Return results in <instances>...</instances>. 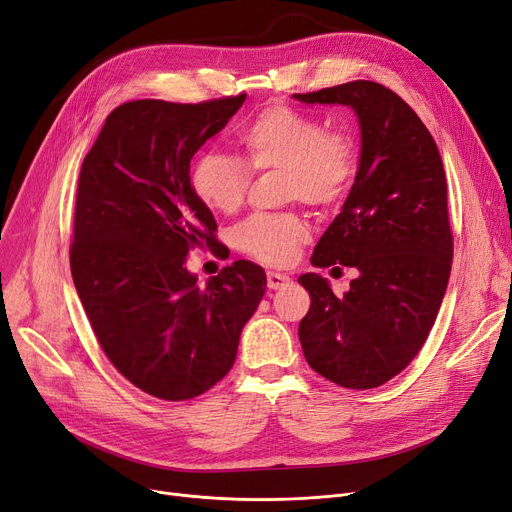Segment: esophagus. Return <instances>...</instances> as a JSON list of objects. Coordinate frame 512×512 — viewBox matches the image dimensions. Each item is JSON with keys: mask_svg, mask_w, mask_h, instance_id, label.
<instances>
[{"mask_svg": "<svg viewBox=\"0 0 512 512\" xmlns=\"http://www.w3.org/2000/svg\"><path fill=\"white\" fill-rule=\"evenodd\" d=\"M291 285V278L280 272H268V289H285Z\"/></svg>", "mask_w": 512, "mask_h": 512, "instance_id": "esophagus-1", "label": "esophagus"}]
</instances>
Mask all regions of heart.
Segmentation results:
<instances>
[{"instance_id": "1", "label": "heart", "mask_w": 512, "mask_h": 512, "mask_svg": "<svg viewBox=\"0 0 512 512\" xmlns=\"http://www.w3.org/2000/svg\"><path fill=\"white\" fill-rule=\"evenodd\" d=\"M238 143L242 160L202 151L192 166V189L198 200L219 215H232L244 202L251 173L282 170L285 200L308 206H329L346 194L356 168V147L344 132H327V126L289 105H270L246 124ZM306 221L295 213L253 215L234 230L242 253L285 266L308 240Z\"/></svg>"}]
</instances>
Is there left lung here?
Here are the masks:
<instances>
[{"mask_svg": "<svg viewBox=\"0 0 512 512\" xmlns=\"http://www.w3.org/2000/svg\"><path fill=\"white\" fill-rule=\"evenodd\" d=\"M308 105H346L361 128L350 194L318 240V268H354L350 291L299 276L312 306L299 323L308 365L333 384L369 390L399 375L424 346L451 272L453 240L439 147L399 94L356 80L308 94Z\"/></svg>", "mask_w": 512, "mask_h": 512, "instance_id": "1", "label": "left lung"}]
</instances>
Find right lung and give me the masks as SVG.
<instances>
[{
  "label": "right lung",
  "mask_w": 512,
  "mask_h": 512,
  "mask_svg": "<svg viewBox=\"0 0 512 512\" xmlns=\"http://www.w3.org/2000/svg\"><path fill=\"white\" fill-rule=\"evenodd\" d=\"M244 99L124 103L80 170L73 285L113 367L156 399L187 401L223 380L266 293V272L253 261H234L204 287L185 268L189 251L213 246L217 230L189 162Z\"/></svg>",
  "instance_id": "add662e5"
}]
</instances>
